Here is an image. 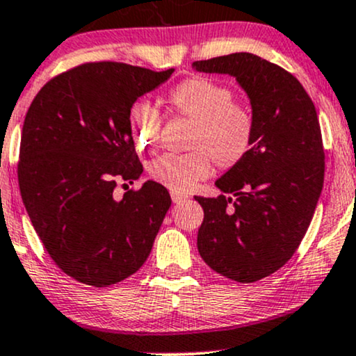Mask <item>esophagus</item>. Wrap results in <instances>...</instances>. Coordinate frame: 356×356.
Wrapping results in <instances>:
<instances>
[{
	"instance_id": "obj_1",
	"label": "esophagus",
	"mask_w": 356,
	"mask_h": 356,
	"mask_svg": "<svg viewBox=\"0 0 356 356\" xmlns=\"http://www.w3.org/2000/svg\"><path fill=\"white\" fill-rule=\"evenodd\" d=\"M170 197H172V201H174V202H182V201H186L187 195L177 194V192H170Z\"/></svg>"
}]
</instances>
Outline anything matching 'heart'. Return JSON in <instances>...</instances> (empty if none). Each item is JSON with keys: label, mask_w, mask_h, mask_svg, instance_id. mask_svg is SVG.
<instances>
[{"label": "heart", "mask_w": 356, "mask_h": 356, "mask_svg": "<svg viewBox=\"0 0 356 356\" xmlns=\"http://www.w3.org/2000/svg\"><path fill=\"white\" fill-rule=\"evenodd\" d=\"M229 85L211 76H191L167 92V105L175 117L192 122L186 138L187 152L164 154L150 162L152 181L172 192H187L212 172V164L231 170L243 164L256 140V115L248 104L234 100ZM134 142L147 152L161 144L162 118L150 105L130 108Z\"/></svg>", "instance_id": "1"}]
</instances>
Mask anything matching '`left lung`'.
Masks as SVG:
<instances>
[{
    "instance_id": "left-lung-1",
    "label": "left lung",
    "mask_w": 356,
    "mask_h": 356,
    "mask_svg": "<svg viewBox=\"0 0 356 356\" xmlns=\"http://www.w3.org/2000/svg\"><path fill=\"white\" fill-rule=\"evenodd\" d=\"M192 68L236 76L254 110V147L218 179L224 194L195 197L204 209L199 254L219 275L254 283L291 259L316 209L325 179L316 108L296 76L252 53L194 61Z\"/></svg>"
}]
</instances>
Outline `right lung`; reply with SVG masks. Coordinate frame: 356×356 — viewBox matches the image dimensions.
<instances>
[{
	"label": "right lung",
	"instance_id": "1",
	"mask_svg": "<svg viewBox=\"0 0 356 356\" xmlns=\"http://www.w3.org/2000/svg\"><path fill=\"white\" fill-rule=\"evenodd\" d=\"M172 72L81 63L47 81L28 108L18 161L23 204L56 266L80 283H120L150 254L170 207L169 192L154 181L127 191L120 201L113 191L144 170L130 108Z\"/></svg>",
	"mask_w": 356,
	"mask_h": 356
}]
</instances>
